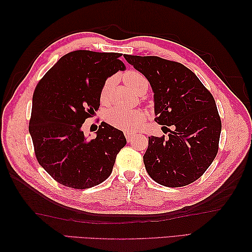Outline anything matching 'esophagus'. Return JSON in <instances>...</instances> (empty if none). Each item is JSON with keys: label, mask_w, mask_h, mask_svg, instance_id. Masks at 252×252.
I'll use <instances>...</instances> for the list:
<instances>
[{"label": "esophagus", "mask_w": 252, "mask_h": 252, "mask_svg": "<svg viewBox=\"0 0 252 252\" xmlns=\"http://www.w3.org/2000/svg\"><path fill=\"white\" fill-rule=\"evenodd\" d=\"M125 135H126V138L127 140V142H131L133 138H134V136H135V133H133V132H129V131H126L125 132Z\"/></svg>", "instance_id": "34e87169"}]
</instances>
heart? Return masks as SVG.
Here are the masks:
<instances>
[{"label":"heart","mask_w":252,"mask_h":252,"mask_svg":"<svg viewBox=\"0 0 252 252\" xmlns=\"http://www.w3.org/2000/svg\"><path fill=\"white\" fill-rule=\"evenodd\" d=\"M123 81L137 94H145L149 88L146 77L135 70L126 71L123 74ZM112 85H114V80L110 78L107 79L103 84L100 90L101 103L105 104L109 101ZM105 119L110 126L117 127V129L133 132L143 125L145 120V114L141 110H126L120 107H114V108L107 110Z\"/></svg>","instance_id":"b5f03b06"}]
</instances>
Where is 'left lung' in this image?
I'll list each match as a JSON object with an SVG mask.
<instances>
[{"instance_id": "left-lung-1", "label": "left lung", "mask_w": 252, "mask_h": 252, "mask_svg": "<svg viewBox=\"0 0 252 252\" xmlns=\"http://www.w3.org/2000/svg\"><path fill=\"white\" fill-rule=\"evenodd\" d=\"M125 58L151 83L155 121L173 126L167 138L148 137L143 157L147 173L168 187L192 183L218 154L222 125L215 98L196 74L180 63L158 56Z\"/></svg>"}]
</instances>
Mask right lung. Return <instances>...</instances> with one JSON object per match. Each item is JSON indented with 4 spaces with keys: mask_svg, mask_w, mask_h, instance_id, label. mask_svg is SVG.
<instances>
[{
    "mask_svg": "<svg viewBox=\"0 0 252 252\" xmlns=\"http://www.w3.org/2000/svg\"><path fill=\"white\" fill-rule=\"evenodd\" d=\"M120 53L73 51L63 55L34 90L29 133L40 165L60 184L85 189L111 174L126 146L123 132L101 122L96 137H85L82 125L99 108L107 78L126 66Z\"/></svg>",
    "mask_w": 252,
    "mask_h": 252,
    "instance_id": "right-lung-1",
    "label": "right lung"
}]
</instances>
